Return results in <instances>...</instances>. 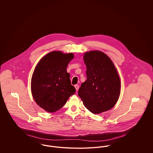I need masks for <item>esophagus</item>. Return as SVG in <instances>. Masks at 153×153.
I'll return each instance as SVG.
<instances>
[{
	"label": "esophagus",
	"instance_id": "34e87169",
	"mask_svg": "<svg viewBox=\"0 0 153 153\" xmlns=\"http://www.w3.org/2000/svg\"><path fill=\"white\" fill-rule=\"evenodd\" d=\"M74 87H75V88H76V91H77L79 90V86L78 85H74Z\"/></svg>",
	"mask_w": 153,
	"mask_h": 153
}]
</instances>
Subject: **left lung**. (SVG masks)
Returning a JSON list of instances; mask_svg holds the SVG:
<instances>
[{
	"label": "left lung",
	"instance_id": "obj_1",
	"mask_svg": "<svg viewBox=\"0 0 153 153\" xmlns=\"http://www.w3.org/2000/svg\"><path fill=\"white\" fill-rule=\"evenodd\" d=\"M87 80L81 84L78 95L85 107L94 114L111 109L120 94V81L114 63L102 51L86 52Z\"/></svg>",
	"mask_w": 153,
	"mask_h": 153
}]
</instances>
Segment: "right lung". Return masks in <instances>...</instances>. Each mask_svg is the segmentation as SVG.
<instances>
[{
    "mask_svg": "<svg viewBox=\"0 0 153 153\" xmlns=\"http://www.w3.org/2000/svg\"><path fill=\"white\" fill-rule=\"evenodd\" d=\"M72 53L51 51L36 65L31 81L33 97L36 104L46 111L54 112L61 108L76 89L71 85L66 72Z\"/></svg>",
    "mask_w": 153,
    "mask_h": 153,
    "instance_id": "right-lung-1",
    "label": "right lung"
}]
</instances>
